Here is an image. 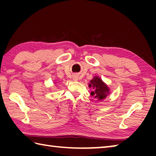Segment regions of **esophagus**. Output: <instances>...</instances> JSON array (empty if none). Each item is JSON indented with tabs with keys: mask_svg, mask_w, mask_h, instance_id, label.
<instances>
[{
	"mask_svg": "<svg viewBox=\"0 0 156 156\" xmlns=\"http://www.w3.org/2000/svg\"><path fill=\"white\" fill-rule=\"evenodd\" d=\"M73 80H78V77H77V76H73Z\"/></svg>",
	"mask_w": 156,
	"mask_h": 156,
	"instance_id": "1",
	"label": "esophagus"
}]
</instances>
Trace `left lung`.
I'll use <instances>...</instances> for the list:
<instances>
[{
	"label": "left lung",
	"mask_w": 156,
	"mask_h": 156,
	"mask_svg": "<svg viewBox=\"0 0 156 156\" xmlns=\"http://www.w3.org/2000/svg\"><path fill=\"white\" fill-rule=\"evenodd\" d=\"M89 87H93V91L91 92V96L99 100L105 99L107 94H109V89L108 87L102 81L100 78L95 76L90 81Z\"/></svg>",
	"instance_id": "1"
}]
</instances>
